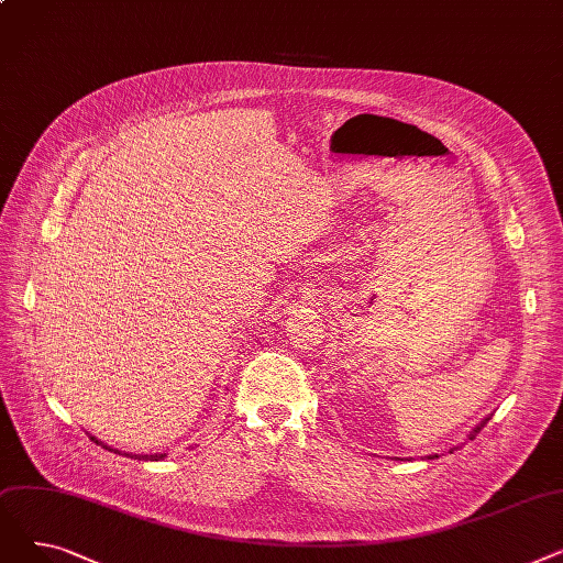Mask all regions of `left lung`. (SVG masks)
<instances>
[{
	"mask_svg": "<svg viewBox=\"0 0 563 563\" xmlns=\"http://www.w3.org/2000/svg\"><path fill=\"white\" fill-rule=\"evenodd\" d=\"M488 420H490V418H486V420H482V422H479V424H477V427H475V429H472V431H470V435H467V438H470V440H472V438H475V435H477V433H479V431H482V429H484V427H486V422H488Z\"/></svg>",
	"mask_w": 563,
	"mask_h": 563,
	"instance_id": "obj_1",
	"label": "left lung"
}]
</instances>
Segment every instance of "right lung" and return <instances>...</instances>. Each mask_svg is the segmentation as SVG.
<instances>
[{
    "mask_svg": "<svg viewBox=\"0 0 563 563\" xmlns=\"http://www.w3.org/2000/svg\"><path fill=\"white\" fill-rule=\"evenodd\" d=\"M91 440H96V445H100V448H104V450H109V452L121 454L118 450H111L109 445H104V442H102V440H98L96 435H91ZM125 456H130V459H139V461H162L166 454H125Z\"/></svg>",
    "mask_w": 563,
    "mask_h": 563,
    "instance_id": "add662e5",
    "label": "right lung"
}]
</instances>
